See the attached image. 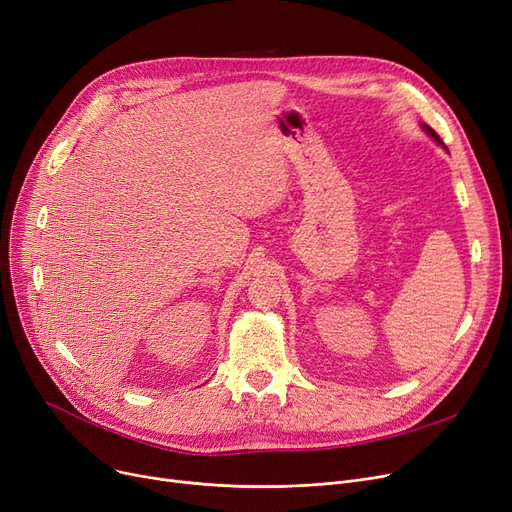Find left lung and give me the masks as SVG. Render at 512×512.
Instances as JSON below:
<instances>
[{"label": "left lung", "instance_id": "obj_1", "mask_svg": "<svg viewBox=\"0 0 512 512\" xmlns=\"http://www.w3.org/2000/svg\"><path fill=\"white\" fill-rule=\"evenodd\" d=\"M421 126H423V130H425V132H427V134H429V137H432V139H434V141H436V143H440V145H444V143H442V139H440V137H438V134H436V130H434V128H429V126H427V124H421Z\"/></svg>", "mask_w": 512, "mask_h": 512}]
</instances>
